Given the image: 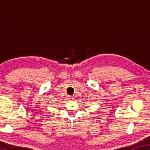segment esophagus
Instances as JSON below:
<instances>
[{"label":"esophagus","mask_w":150,"mask_h":150,"mask_svg":"<svg viewBox=\"0 0 150 150\" xmlns=\"http://www.w3.org/2000/svg\"><path fill=\"white\" fill-rule=\"evenodd\" d=\"M73 99H74V98L72 97V96H69V100H73Z\"/></svg>","instance_id":"34e87169"}]
</instances>
